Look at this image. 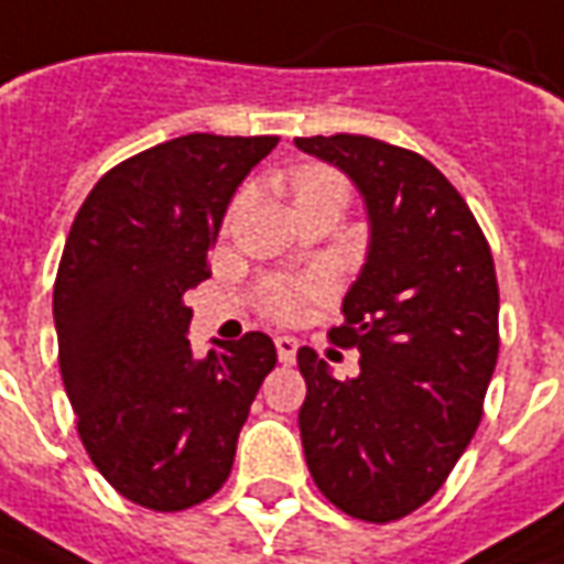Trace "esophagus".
Returning a JSON list of instances; mask_svg holds the SVG:
<instances>
[{
  "label": "esophagus",
  "mask_w": 564,
  "mask_h": 564,
  "mask_svg": "<svg viewBox=\"0 0 564 564\" xmlns=\"http://www.w3.org/2000/svg\"><path fill=\"white\" fill-rule=\"evenodd\" d=\"M274 345H278V357H281V364H293L295 350H299V341H295L293 336H278L274 338Z\"/></svg>",
  "instance_id": "1"
}]
</instances>
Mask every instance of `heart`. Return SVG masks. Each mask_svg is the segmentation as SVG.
Returning a JSON list of instances; mask_svg holds the SVG:
<instances>
[{
	"mask_svg": "<svg viewBox=\"0 0 564 564\" xmlns=\"http://www.w3.org/2000/svg\"><path fill=\"white\" fill-rule=\"evenodd\" d=\"M293 186V198L311 200V198H341L348 200V183L338 176L333 167H323V164H302L290 180ZM323 295V281L317 278H281V281H271L262 295H259V305L269 314L271 321H295L302 308L308 305L311 299Z\"/></svg>",
	"mask_w": 564,
	"mask_h": 564,
	"instance_id": "obj_1",
	"label": "heart"
}]
</instances>
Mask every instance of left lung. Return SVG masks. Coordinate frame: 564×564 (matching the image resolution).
I'll return each mask as SVG.
<instances>
[{
  "label": "left lung",
  "instance_id": "left-lung-1",
  "mask_svg": "<svg viewBox=\"0 0 564 564\" xmlns=\"http://www.w3.org/2000/svg\"><path fill=\"white\" fill-rule=\"evenodd\" d=\"M354 180L369 214V253L329 329L360 350L338 381L311 348L299 409L314 482L341 513L397 522L427 503L470 446L498 364V278L467 200L431 161L360 137H295Z\"/></svg>",
  "mask_w": 564,
  "mask_h": 564
}]
</instances>
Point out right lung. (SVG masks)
Returning <instances> with one entry per match:
<instances>
[{
    "label": "right lung",
    "mask_w": 564,
    "mask_h": 564,
    "mask_svg": "<svg viewBox=\"0 0 564 564\" xmlns=\"http://www.w3.org/2000/svg\"><path fill=\"white\" fill-rule=\"evenodd\" d=\"M278 137L188 133L97 180L63 247L54 326L94 467L121 498L176 513L214 498L278 350L247 333L195 357L183 295L210 278L235 188Z\"/></svg>",
    "instance_id": "add662e5"
}]
</instances>
